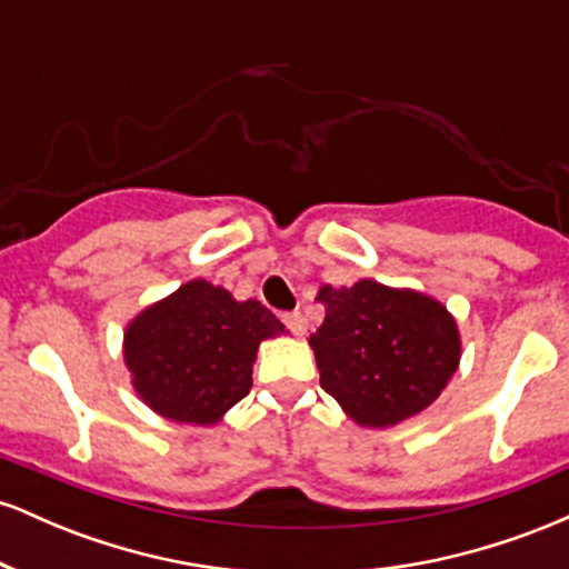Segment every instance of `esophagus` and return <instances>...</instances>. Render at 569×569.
<instances>
[{
  "label": "esophagus",
  "mask_w": 569,
  "mask_h": 569,
  "mask_svg": "<svg viewBox=\"0 0 569 569\" xmlns=\"http://www.w3.org/2000/svg\"><path fill=\"white\" fill-rule=\"evenodd\" d=\"M280 321L286 323V329L291 331V335H305V329H307V323H305V316L302 312H283V316H280Z\"/></svg>",
  "instance_id": "obj_1"
}]
</instances>
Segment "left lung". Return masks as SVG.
Returning <instances> with one entry per match:
<instances>
[{
    "label": "left lung",
    "instance_id": "left-lung-1",
    "mask_svg": "<svg viewBox=\"0 0 569 569\" xmlns=\"http://www.w3.org/2000/svg\"><path fill=\"white\" fill-rule=\"evenodd\" d=\"M326 307L310 337L321 388L369 428L396 426L433 403L457 371L460 337L447 307L377 280L318 291Z\"/></svg>",
    "mask_w": 569,
    "mask_h": 569
}]
</instances>
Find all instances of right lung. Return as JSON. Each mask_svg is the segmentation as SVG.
I'll list each match as a JSON object with an SVG mask.
<instances>
[{
	"label": "right lung",
	"instance_id": "obj_1",
	"mask_svg": "<svg viewBox=\"0 0 569 569\" xmlns=\"http://www.w3.org/2000/svg\"><path fill=\"white\" fill-rule=\"evenodd\" d=\"M280 331L264 305L192 280L128 326L126 363L154 411L208 426L248 396L259 342Z\"/></svg>",
	"mask_w": 569,
	"mask_h": 569
}]
</instances>
